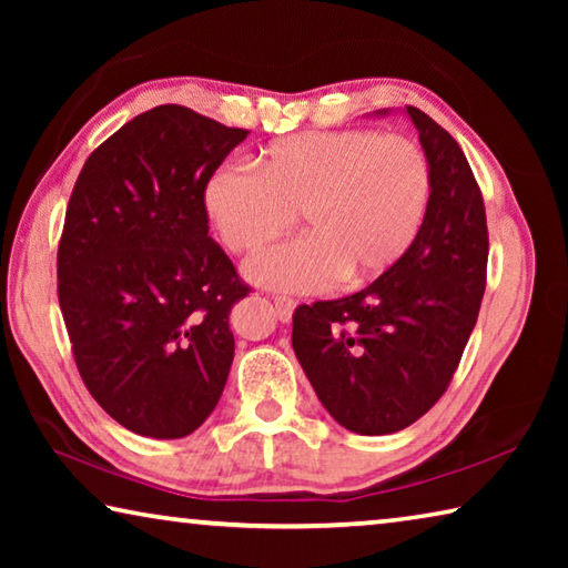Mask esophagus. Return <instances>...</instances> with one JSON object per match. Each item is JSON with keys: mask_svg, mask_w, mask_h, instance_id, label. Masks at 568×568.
I'll use <instances>...</instances> for the list:
<instances>
[{"mask_svg": "<svg viewBox=\"0 0 568 568\" xmlns=\"http://www.w3.org/2000/svg\"><path fill=\"white\" fill-rule=\"evenodd\" d=\"M273 303H275V315H277V318H281L283 323H287V321L293 318V311H295V301H293V297L275 295Z\"/></svg>", "mask_w": 568, "mask_h": 568, "instance_id": "1", "label": "esophagus"}]
</instances>
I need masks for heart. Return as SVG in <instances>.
Here are the masks:
<instances>
[{"label":"heart","mask_w":568,"mask_h":568,"mask_svg":"<svg viewBox=\"0 0 568 568\" xmlns=\"http://www.w3.org/2000/svg\"><path fill=\"white\" fill-rule=\"evenodd\" d=\"M430 192V162L416 140L331 130L273 142L255 158V172L217 170L205 210L223 245L240 255L271 245L301 215L305 237L250 261L247 277L318 291L335 277L358 285L390 271L416 243Z\"/></svg>","instance_id":"obj_1"}]
</instances>
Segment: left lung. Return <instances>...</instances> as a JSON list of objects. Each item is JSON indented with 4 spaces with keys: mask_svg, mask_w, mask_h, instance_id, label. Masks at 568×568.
I'll list each match as a JSON object with an SVG mask.
<instances>
[{
    "mask_svg": "<svg viewBox=\"0 0 568 568\" xmlns=\"http://www.w3.org/2000/svg\"><path fill=\"white\" fill-rule=\"evenodd\" d=\"M406 112L434 175L416 243L361 293L293 313V351L307 381L325 410L361 436L396 434L436 406L486 287V210L464 150L426 112Z\"/></svg>",
    "mask_w": 568,
    "mask_h": 568,
    "instance_id": "8db88e82",
    "label": "left lung"
}]
</instances>
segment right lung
I'll return each instance as SVG.
<instances>
[{"instance_id":"1","label":"right lung","mask_w":568,"mask_h":568,"mask_svg":"<svg viewBox=\"0 0 568 568\" xmlns=\"http://www.w3.org/2000/svg\"><path fill=\"white\" fill-rule=\"evenodd\" d=\"M247 130L182 104L138 114L84 162L57 247L77 371L132 434L182 438L223 396L250 293L207 235L205 187Z\"/></svg>"}]
</instances>
